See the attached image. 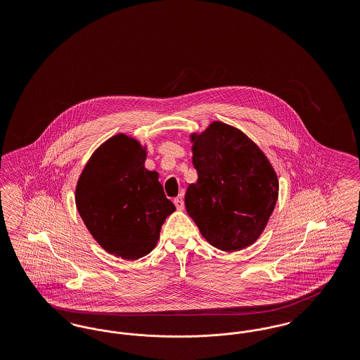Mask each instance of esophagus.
Returning a JSON list of instances; mask_svg holds the SVG:
<instances>
[{"label": "esophagus", "instance_id": "esophagus-1", "mask_svg": "<svg viewBox=\"0 0 360 360\" xmlns=\"http://www.w3.org/2000/svg\"><path fill=\"white\" fill-rule=\"evenodd\" d=\"M174 204L176 206L178 210H182L185 207V202H184V197L182 195H178L175 200H174Z\"/></svg>", "mask_w": 360, "mask_h": 360}]
</instances>
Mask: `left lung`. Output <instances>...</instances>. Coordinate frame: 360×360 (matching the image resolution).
I'll return each mask as SVG.
<instances>
[{
    "label": "left lung",
    "instance_id": "8db88e82",
    "mask_svg": "<svg viewBox=\"0 0 360 360\" xmlns=\"http://www.w3.org/2000/svg\"><path fill=\"white\" fill-rule=\"evenodd\" d=\"M191 140L198 179L185 194L188 216L219 250L233 252L251 245L276 204L274 169L251 139L220 121Z\"/></svg>",
    "mask_w": 360,
    "mask_h": 360
}]
</instances>
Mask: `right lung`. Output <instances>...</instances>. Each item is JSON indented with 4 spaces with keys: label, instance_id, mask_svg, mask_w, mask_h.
Returning a JSON list of instances; mask_svg holds the SVG:
<instances>
[{
    "label": "right lung",
    "instance_id": "add662e5",
    "mask_svg": "<svg viewBox=\"0 0 360 360\" xmlns=\"http://www.w3.org/2000/svg\"><path fill=\"white\" fill-rule=\"evenodd\" d=\"M136 140L110 137L91 155L81 174L75 202L91 236L122 259L135 260L154 250L160 228L175 210L158 181L144 167Z\"/></svg>",
    "mask_w": 360,
    "mask_h": 360
}]
</instances>
